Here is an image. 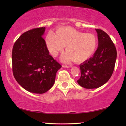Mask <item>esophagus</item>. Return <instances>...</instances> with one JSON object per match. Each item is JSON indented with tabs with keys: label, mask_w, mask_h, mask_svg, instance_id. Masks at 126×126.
Masks as SVG:
<instances>
[{
	"label": "esophagus",
	"mask_w": 126,
	"mask_h": 126,
	"mask_svg": "<svg viewBox=\"0 0 126 126\" xmlns=\"http://www.w3.org/2000/svg\"><path fill=\"white\" fill-rule=\"evenodd\" d=\"M62 67H64V68H69V67H71L70 66H67V65H62Z\"/></svg>",
	"instance_id": "obj_1"
}]
</instances>
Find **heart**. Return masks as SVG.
I'll list each match as a JSON object with an SVG mask.
<instances>
[{
  "instance_id": "heart-1",
  "label": "heart",
  "mask_w": 126,
  "mask_h": 126,
  "mask_svg": "<svg viewBox=\"0 0 126 126\" xmlns=\"http://www.w3.org/2000/svg\"><path fill=\"white\" fill-rule=\"evenodd\" d=\"M46 46L52 56L56 57L63 51L65 46L66 52L62 56L64 62L83 63L93 56L98 46L96 36L85 33L70 27L59 28L54 33L49 32L46 37Z\"/></svg>"
}]
</instances>
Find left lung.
<instances>
[{"label":"left lung","instance_id":"8db88e82","mask_svg":"<svg viewBox=\"0 0 126 126\" xmlns=\"http://www.w3.org/2000/svg\"><path fill=\"white\" fill-rule=\"evenodd\" d=\"M98 47L93 57L80 64V78L78 83L86 89L98 88L107 83L113 73L117 50L109 35L96 29Z\"/></svg>","mask_w":126,"mask_h":126}]
</instances>
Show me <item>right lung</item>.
Wrapping results in <instances>:
<instances>
[{
    "label": "right lung",
    "mask_w": 126,
    "mask_h": 126,
    "mask_svg": "<svg viewBox=\"0 0 126 126\" xmlns=\"http://www.w3.org/2000/svg\"><path fill=\"white\" fill-rule=\"evenodd\" d=\"M46 28L30 30L19 37L12 49V71L17 82L25 90L44 94L54 85L62 66L49 54L43 39Z\"/></svg>",
    "instance_id": "1"
}]
</instances>
